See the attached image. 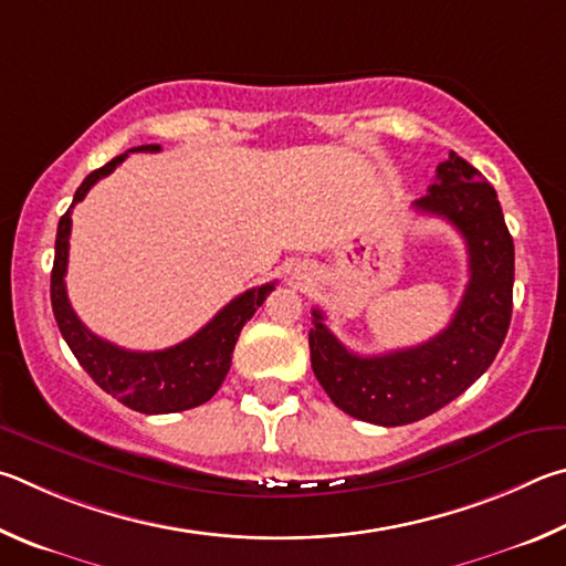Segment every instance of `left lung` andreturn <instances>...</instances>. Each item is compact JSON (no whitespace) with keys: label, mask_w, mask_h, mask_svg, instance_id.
<instances>
[{"label":"left lung","mask_w":566,"mask_h":566,"mask_svg":"<svg viewBox=\"0 0 566 566\" xmlns=\"http://www.w3.org/2000/svg\"><path fill=\"white\" fill-rule=\"evenodd\" d=\"M434 178L412 208L458 228L470 263L468 289L448 328L415 348L355 355L313 311L315 378L343 412L382 428L418 422L468 390L500 353L512 318L514 243L497 191L454 151Z\"/></svg>","instance_id":"8db88e82"}]
</instances>
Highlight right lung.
<instances>
[{"label": "right lung", "instance_id": "1", "mask_svg": "<svg viewBox=\"0 0 566 566\" xmlns=\"http://www.w3.org/2000/svg\"><path fill=\"white\" fill-rule=\"evenodd\" d=\"M128 151L156 154L161 151V146L146 144L128 148ZM128 151L88 174L82 186L76 188L69 211L59 218L52 268V311L74 358L104 392L124 402L126 408L144 415L191 410L211 400L216 390L221 388L226 373L231 368V355L238 335H241L243 325L253 318V313L261 308L265 295L275 289V283L258 285V289L241 293L238 298L223 305L213 315V321L206 323L196 335L166 350H126L88 331L76 318L72 303L66 298L64 283L69 263V233H72V208L78 201H84L88 188L98 178L112 174L128 156Z\"/></svg>", "mask_w": 566, "mask_h": 566}]
</instances>
